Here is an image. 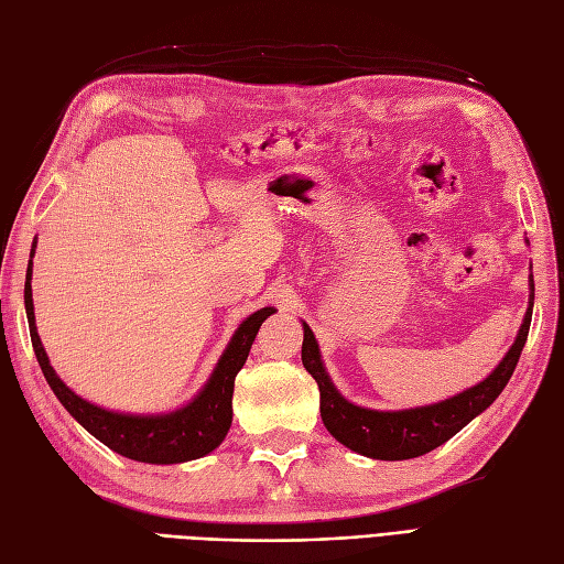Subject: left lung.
<instances>
[{"label":"left lung","instance_id":"8db88e82","mask_svg":"<svg viewBox=\"0 0 564 564\" xmlns=\"http://www.w3.org/2000/svg\"><path fill=\"white\" fill-rule=\"evenodd\" d=\"M529 289V308L524 313L522 327L517 332V339L506 358L498 362V368L484 382L469 387L458 395H451L441 403L408 410H370L346 401L337 387L332 384L323 358H319V346L313 337V329L303 323L301 360L303 368L317 382L319 415H323L327 432L346 448L375 460H410L446 444L451 436L458 434L465 424H469L498 399L512 377L527 344L531 311H534V278L531 275Z\"/></svg>","mask_w":564,"mask_h":564}]
</instances>
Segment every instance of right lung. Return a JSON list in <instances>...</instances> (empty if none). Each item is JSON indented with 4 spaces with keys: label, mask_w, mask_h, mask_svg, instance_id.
<instances>
[{
    "label": "right lung",
    "mask_w": 564,
    "mask_h": 564,
    "mask_svg": "<svg viewBox=\"0 0 564 564\" xmlns=\"http://www.w3.org/2000/svg\"><path fill=\"white\" fill-rule=\"evenodd\" d=\"M37 241H33L30 249V263L25 272V313H28V327L30 339L44 379L56 393L68 413L78 420L83 427L99 438L104 446L126 455L137 463H151V465H173V463H187L204 458L210 451H216L227 430L232 424V393H235V377L245 368L249 358L251 344L256 339L258 329H261L263 319L275 313V308H261L249 315L245 323L237 327L230 344L223 351L216 370L208 377L204 389L194 395V399L182 405L173 413L163 415H130V413H116V410H106L101 405L89 403L80 399L78 393L70 391L61 377L54 372L47 351L40 341V334L35 327V308H33V256H35Z\"/></svg>",
    "instance_id": "right-lung-1"
}]
</instances>
